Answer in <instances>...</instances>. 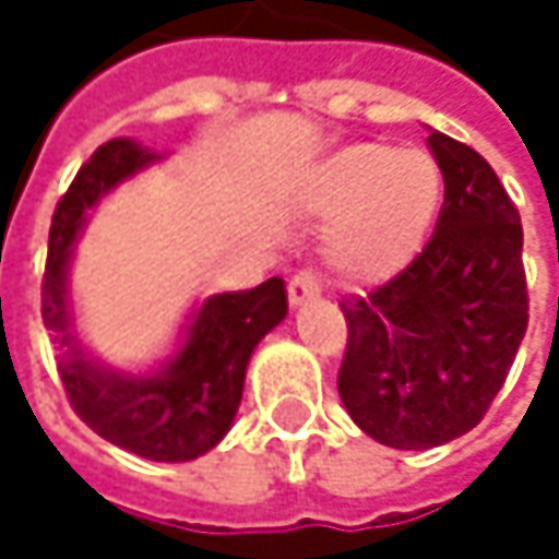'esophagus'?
Here are the masks:
<instances>
[{
  "mask_svg": "<svg viewBox=\"0 0 559 559\" xmlns=\"http://www.w3.org/2000/svg\"><path fill=\"white\" fill-rule=\"evenodd\" d=\"M318 293H321V286H318L314 273H309V270H302V273H296V276L289 280V306H293V309H299V306L318 299Z\"/></svg>",
  "mask_w": 559,
  "mask_h": 559,
  "instance_id": "1",
  "label": "esophagus"
}]
</instances>
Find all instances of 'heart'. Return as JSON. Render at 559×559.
<instances>
[{
	"label": "heart",
	"instance_id": "obj_1",
	"mask_svg": "<svg viewBox=\"0 0 559 559\" xmlns=\"http://www.w3.org/2000/svg\"><path fill=\"white\" fill-rule=\"evenodd\" d=\"M441 202L444 174L425 147L347 144L302 182V205L331 222L321 241L328 270L357 289L383 286L412 266Z\"/></svg>",
	"mask_w": 559,
	"mask_h": 559
}]
</instances>
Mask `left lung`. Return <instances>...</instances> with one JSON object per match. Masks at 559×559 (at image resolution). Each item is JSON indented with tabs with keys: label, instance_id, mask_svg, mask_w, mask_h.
<instances>
[{
	"label": "left lung",
	"instance_id": "left-lung-1",
	"mask_svg": "<svg viewBox=\"0 0 559 559\" xmlns=\"http://www.w3.org/2000/svg\"><path fill=\"white\" fill-rule=\"evenodd\" d=\"M428 147L444 174L431 241L395 280L341 302V402L395 451L441 448L476 428L527 328L519 209L473 147L435 128Z\"/></svg>",
	"mask_w": 559,
	"mask_h": 559
}]
</instances>
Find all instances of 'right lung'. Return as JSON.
Instances as JSON below:
<instances>
[{
    "label": "right lung",
    "mask_w": 559,
    "mask_h": 559,
    "mask_svg": "<svg viewBox=\"0 0 559 559\" xmlns=\"http://www.w3.org/2000/svg\"><path fill=\"white\" fill-rule=\"evenodd\" d=\"M157 160L164 154L141 141L111 138L80 167L50 222L40 314L60 350L57 373L76 415L121 451L186 463L231 431L250 354L286 318L289 302L280 276L247 293L209 296L186 314L174 354L147 370H118L83 344L70 296L73 245L105 195Z\"/></svg>",
    "instance_id": "add662e5"
}]
</instances>
